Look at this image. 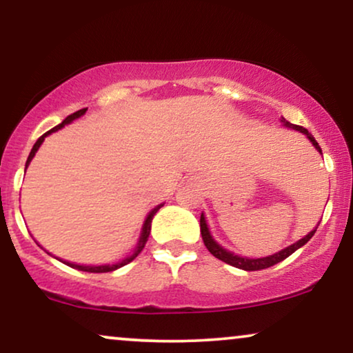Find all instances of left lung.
I'll return each instance as SVG.
<instances>
[{"label":"left lung","mask_w":353,"mask_h":353,"mask_svg":"<svg viewBox=\"0 0 353 353\" xmlns=\"http://www.w3.org/2000/svg\"><path fill=\"white\" fill-rule=\"evenodd\" d=\"M281 122H283V124L285 125V128L294 129V130H299V132H302V134L307 135L310 142L313 143V147L316 148L319 153H321V148H319L318 142H316V140H314V137H313L312 134H308V130H307V129L302 128V125H295V124H292V122L285 121L284 117H283V119H281ZM316 229H318V228H314L312 232H308L307 236L300 239V241H297L295 243H292V245L285 247L284 250H281V252H278V253H274V255L263 256V258H247V256H239V255H236V253H232V252L225 250V248L221 247L219 243L216 242L213 237H211L210 229H208V224H206L203 213H201V216H200V232H201V237H203V243H205V247L208 248L211 255L216 256V258H218V260H221V261L228 263V265L236 266V268H239V270H245V271H260V270H266V268L274 266L276 263H279V261L285 260V258L292 255V253H294L295 250H299L300 247H303L305 243H307V242L310 241V239L313 237V234L316 232Z\"/></svg>","instance_id":"1"}]
</instances>
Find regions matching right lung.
Returning a JSON list of instances; mask_svg holds the SVG:
<instances>
[{"label":"right lung","instance_id":"1","mask_svg":"<svg viewBox=\"0 0 353 353\" xmlns=\"http://www.w3.org/2000/svg\"><path fill=\"white\" fill-rule=\"evenodd\" d=\"M85 111H87V108H82V110H79V111L72 112V114L65 117V119H64L63 122H61V124H58V125H56V128H53V129H51V130H48V132H46V134L41 135V137H40V139L37 140V142H35L34 148H32V152H30V154H29V158H27L26 169H27V166H29V164H30L32 158L35 157L37 150H39V148H40V145L43 143V140H45L46 135H50L51 132H56V130H59L61 128H64L65 124H69V122H72L74 119H77V117L83 116V114H85ZM161 206H163V205H158L157 208H153L152 211H150L148 216H147V219H145V223H143L142 234H140V239H139V243H137V247H135V250H134L132 255L128 256V258H124V260H122V261H119V263H114V265H100V266H85V265H75V263H69V261H63V263H64V265L70 266V268H75V270H79V271H87V272H110V271H114V270H117V268H122V266H124V265H128V263L132 261L134 258L137 256L139 253L143 250L145 243H147V241H148L150 231H152V219H153V216L157 214V211H158L159 208H161Z\"/></svg>","mask_w":353,"mask_h":353}]
</instances>
